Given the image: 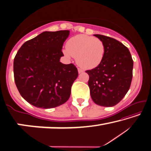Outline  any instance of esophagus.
Here are the masks:
<instances>
[{
  "instance_id": "esophagus-1",
  "label": "esophagus",
  "mask_w": 151,
  "mask_h": 151,
  "mask_svg": "<svg viewBox=\"0 0 151 151\" xmlns=\"http://www.w3.org/2000/svg\"><path fill=\"white\" fill-rule=\"evenodd\" d=\"M83 71H84V70H83V69H81V68H78V73H83Z\"/></svg>"
}]
</instances>
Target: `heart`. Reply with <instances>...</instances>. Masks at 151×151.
<instances>
[{"instance_id": "1", "label": "heart", "mask_w": 151, "mask_h": 151, "mask_svg": "<svg viewBox=\"0 0 151 151\" xmlns=\"http://www.w3.org/2000/svg\"><path fill=\"white\" fill-rule=\"evenodd\" d=\"M105 45L102 40L91 36L79 35L70 39L64 49L65 56L74 57L85 69H93L102 63L105 55Z\"/></svg>"}]
</instances>
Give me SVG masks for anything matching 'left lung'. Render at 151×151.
Masks as SVG:
<instances>
[{"label": "left lung", "instance_id": "1", "mask_svg": "<svg viewBox=\"0 0 151 151\" xmlns=\"http://www.w3.org/2000/svg\"><path fill=\"white\" fill-rule=\"evenodd\" d=\"M105 45L101 64L85 72L89 76L88 85L92 100L102 106H113L127 93L132 83L134 62L129 49L112 38L94 35Z\"/></svg>", "mask_w": 151, "mask_h": 151}]
</instances>
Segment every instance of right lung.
Returning a JSON list of instances; mask_svg holds the SVG:
<instances>
[{"instance_id":"1","label":"right lung","mask_w":151,"mask_h":151,"mask_svg":"<svg viewBox=\"0 0 151 151\" xmlns=\"http://www.w3.org/2000/svg\"><path fill=\"white\" fill-rule=\"evenodd\" d=\"M69 34V30L42 32L24 42L15 55V85L22 98L36 107L55 108L70 98L78 70L73 64L60 62Z\"/></svg>"}]
</instances>
